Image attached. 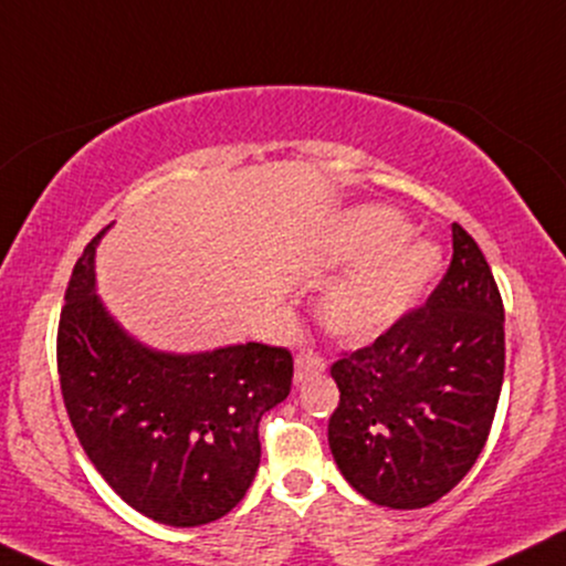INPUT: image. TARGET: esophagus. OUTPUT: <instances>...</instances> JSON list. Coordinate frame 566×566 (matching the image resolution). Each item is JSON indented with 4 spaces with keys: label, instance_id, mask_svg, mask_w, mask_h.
Masks as SVG:
<instances>
[{
    "label": "esophagus",
    "instance_id": "obj_1",
    "mask_svg": "<svg viewBox=\"0 0 566 566\" xmlns=\"http://www.w3.org/2000/svg\"><path fill=\"white\" fill-rule=\"evenodd\" d=\"M323 369H325V359L319 357V354H315V352L298 354L294 361V382L298 386V382L310 380L312 375H319Z\"/></svg>",
    "mask_w": 566,
    "mask_h": 566
}]
</instances>
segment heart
Instances as JSON below:
<instances>
[{"label":"heart","instance_id":"b5f03b06","mask_svg":"<svg viewBox=\"0 0 566 566\" xmlns=\"http://www.w3.org/2000/svg\"><path fill=\"white\" fill-rule=\"evenodd\" d=\"M411 226L386 207H357L340 220L338 243L357 260L325 285L317 317L333 336L365 344L390 331L441 272L436 243L411 241Z\"/></svg>","mask_w":566,"mask_h":566}]
</instances>
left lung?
I'll return each instance as SVG.
<instances>
[{
	"label": "left lung",
	"mask_w": 566,
	"mask_h": 566,
	"mask_svg": "<svg viewBox=\"0 0 566 566\" xmlns=\"http://www.w3.org/2000/svg\"><path fill=\"white\" fill-rule=\"evenodd\" d=\"M453 256L422 310L331 367L327 443L367 501L430 506L472 470L504 382V304L483 251L451 226Z\"/></svg>",
	"instance_id": "8db88e82"
}]
</instances>
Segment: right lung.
I'll list each match as a JSON object with an SVG mask.
<instances>
[{"label": "right lung", "instance_id": "obj_1", "mask_svg": "<svg viewBox=\"0 0 566 566\" xmlns=\"http://www.w3.org/2000/svg\"><path fill=\"white\" fill-rule=\"evenodd\" d=\"M104 233L75 262L60 315L70 422L125 504L170 527L207 525L247 496L260 467V420L289 396L294 359L254 340L184 354L130 336L96 294Z\"/></svg>", "mask_w": 566, "mask_h": 566}]
</instances>
